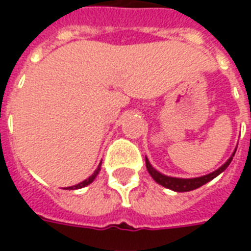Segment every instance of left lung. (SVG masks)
Segmentation results:
<instances>
[{
  "label": "left lung",
  "instance_id": "left-lung-1",
  "mask_svg": "<svg viewBox=\"0 0 251 251\" xmlns=\"http://www.w3.org/2000/svg\"><path fill=\"white\" fill-rule=\"evenodd\" d=\"M149 167H151V165H149ZM98 172H99V168L97 169V171H95V172H94V174L91 175L90 177H87V179H86V180H83L82 183H79V184H76V185H72V187H70V188H68V189H79V188H82V187H86V185L91 184V183H93V181H94V179L97 177V175H98Z\"/></svg>",
  "mask_w": 251,
  "mask_h": 251
}]
</instances>
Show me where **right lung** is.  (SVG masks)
I'll return each mask as SVG.
<instances>
[{
	"instance_id": "obj_1",
	"label": "right lung",
	"mask_w": 251,
	"mask_h": 251,
	"mask_svg": "<svg viewBox=\"0 0 251 251\" xmlns=\"http://www.w3.org/2000/svg\"><path fill=\"white\" fill-rule=\"evenodd\" d=\"M234 156V154H232ZM232 157H230V160L227 161L222 168H219L216 171L215 174H211L207 175V176H203V177H200V179H174V177H168V176H164V175L158 174L156 169L149 168V174L152 175V177L156 181H157L158 184L164 185V187H167V188L172 189V191H177V192H187V191H192V189H196L201 187L203 184H205L207 181H210L215 177L216 175H219L222 171H225V169L228 167V164L231 163Z\"/></svg>"
}]
</instances>
